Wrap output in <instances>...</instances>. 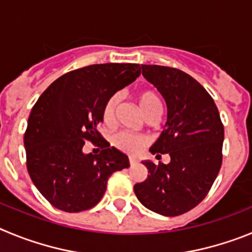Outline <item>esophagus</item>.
<instances>
[{
	"label": "esophagus",
	"instance_id": "1",
	"mask_svg": "<svg viewBox=\"0 0 252 252\" xmlns=\"http://www.w3.org/2000/svg\"><path fill=\"white\" fill-rule=\"evenodd\" d=\"M129 163H130V165H135L138 163V159L135 157H129Z\"/></svg>",
	"mask_w": 252,
	"mask_h": 252
}]
</instances>
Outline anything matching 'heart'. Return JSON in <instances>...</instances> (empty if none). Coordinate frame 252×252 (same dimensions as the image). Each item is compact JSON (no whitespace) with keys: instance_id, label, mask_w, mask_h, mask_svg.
Returning <instances> with one entry per match:
<instances>
[{"instance_id":"obj_1","label":"heart","mask_w":252,"mask_h":252,"mask_svg":"<svg viewBox=\"0 0 252 252\" xmlns=\"http://www.w3.org/2000/svg\"><path fill=\"white\" fill-rule=\"evenodd\" d=\"M137 100L139 104L140 109L144 113V115H148L153 112L160 110V99L157 94L152 90H142L138 93ZM119 98L118 95L110 96L106 103L104 104L103 110H101V118L105 124H112L114 122L115 109H117ZM113 144L118 149L126 152V153H137L143 146L146 144V138L142 135L129 133V131H119L113 137Z\"/></svg>"}]
</instances>
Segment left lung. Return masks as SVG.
Instances as JSON below:
<instances>
[{
	"instance_id": "1",
	"label": "left lung",
	"mask_w": 252,
	"mask_h": 252,
	"mask_svg": "<svg viewBox=\"0 0 252 252\" xmlns=\"http://www.w3.org/2000/svg\"><path fill=\"white\" fill-rule=\"evenodd\" d=\"M143 76L159 90L167 104V123L149 151L168 153L169 164L142 162L148 177L134 186L144 207L178 216L207 196L222 164L223 124L207 90L176 67L142 65Z\"/></svg>"
}]
</instances>
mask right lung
Segmentation results:
<instances>
[{"instance_id": "add662e5", "label": "right lung", "mask_w": 252, "mask_h": 252, "mask_svg": "<svg viewBox=\"0 0 252 252\" xmlns=\"http://www.w3.org/2000/svg\"><path fill=\"white\" fill-rule=\"evenodd\" d=\"M139 75V64L89 65L56 79L32 106L24 135L27 172L54 207L90 210L105 193L109 177L129 167L98 124L106 100ZM85 141L96 142L101 153L84 155Z\"/></svg>"}]
</instances>
